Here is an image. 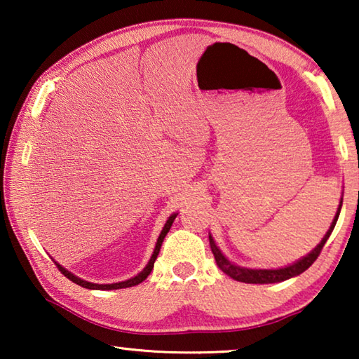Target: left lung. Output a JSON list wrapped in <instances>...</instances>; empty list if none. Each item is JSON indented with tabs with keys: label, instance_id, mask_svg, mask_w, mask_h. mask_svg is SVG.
Here are the masks:
<instances>
[{
	"label": "left lung",
	"instance_id": "obj_1",
	"mask_svg": "<svg viewBox=\"0 0 359 359\" xmlns=\"http://www.w3.org/2000/svg\"><path fill=\"white\" fill-rule=\"evenodd\" d=\"M340 209H342V198H340L337 214H336V217H334V220L331 223L330 229H327V233L325 234V238L321 239L320 244L315 247L311 253L306 255V257L301 259H297L293 264L278 267V269H248V267L236 266L234 263H231L226 257H224L220 248L215 245V241L212 239V236H209L210 248H212V253H214V257H215L217 266L220 267L224 274L229 276L231 278H234V280H238V282H244V283H277V282L288 280V278H291V277L299 276L304 271L309 269V267L313 264V261L318 258L321 248L325 247L327 238H330L334 226H336Z\"/></svg>",
	"mask_w": 359,
	"mask_h": 359
}]
</instances>
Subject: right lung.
Returning <instances> with one entry per match:
<instances>
[{
  "instance_id": "1",
  "label": "right lung",
  "mask_w": 359,
  "mask_h": 359,
  "mask_svg": "<svg viewBox=\"0 0 359 359\" xmlns=\"http://www.w3.org/2000/svg\"><path fill=\"white\" fill-rule=\"evenodd\" d=\"M175 217H177V214H172V215L169 217L168 220H166L165 226H163L160 236H158V241H156V244H155V250H154V253H151V257H150V261L147 263V266H145L144 269H142L141 272H139L137 276L131 277V278H128V280H125V282H118V283H106V285H104V283H101V285H100V283H92V282L82 280V278L76 277L74 274H71L69 271H66L65 267H63V266H60L58 263H55V264H57V267H58V271L62 272V274H63L66 278H69L71 282H74V283H77V285H81V287H83V288H88V290H118V288L135 287V285H139L141 282H144L145 278L149 277V274L151 272V269H154L155 259H156V257H158V253H160V248H161L163 241H165L166 234L169 233V229H171L172 223H174V220H175Z\"/></svg>"
}]
</instances>
